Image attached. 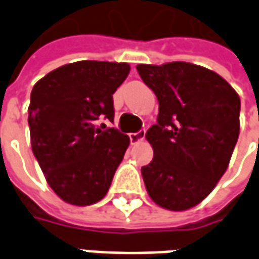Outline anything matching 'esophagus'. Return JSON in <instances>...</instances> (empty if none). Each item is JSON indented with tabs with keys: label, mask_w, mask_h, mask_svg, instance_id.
Returning <instances> with one entry per match:
<instances>
[{
	"label": "esophagus",
	"mask_w": 259,
	"mask_h": 259,
	"mask_svg": "<svg viewBox=\"0 0 259 259\" xmlns=\"http://www.w3.org/2000/svg\"><path fill=\"white\" fill-rule=\"evenodd\" d=\"M130 141H132V144H136V143H139V141L144 140V137H146V129H141L139 132H136V133H130L129 135Z\"/></svg>",
	"instance_id": "esophagus-1"
}]
</instances>
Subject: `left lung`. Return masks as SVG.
<instances>
[{
	"label": "left lung",
	"instance_id": "left-lung-1",
	"mask_svg": "<svg viewBox=\"0 0 259 259\" xmlns=\"http://www.w3.org/2000/svg\"><path fill=\"white\" fill-rule=\"evenodd\" d=\"M157 96V123L147 132L154 158L141 168L154 202L170 211L200 204L228 169L240 132V98L209 69L189 62L137 65Z\"/></svg>",
	"mask_w": 259,
	"mask_h": 259
}]
</instances>
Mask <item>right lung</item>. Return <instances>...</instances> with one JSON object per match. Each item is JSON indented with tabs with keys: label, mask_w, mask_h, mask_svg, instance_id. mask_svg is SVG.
I'll list each match as a JSON object with an SVG mask.
<instances>
[{
	"label": "right lung",
	"mask_w": 259,
	"mask_h": 259,
	"mask_svg": "<svg viewBox=\"0 0 259 259\" xmlns=\"http://www.w3.org/2000/svg\"><path fill=\"white\" fill-rule=\"evenodd\" d=\"M127 64L79 61L38 80L30 94L33 154L48 185L64 201L91 205L104 198L129 147V136L97 120H113L112 94Z\"/></svg>",
	"instance_id": "add662e5"
}]
</instances>
